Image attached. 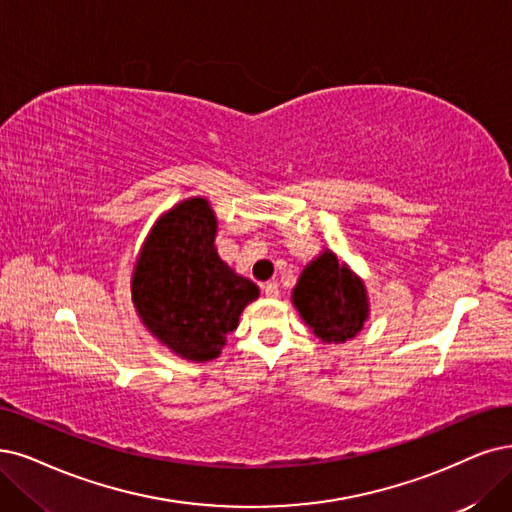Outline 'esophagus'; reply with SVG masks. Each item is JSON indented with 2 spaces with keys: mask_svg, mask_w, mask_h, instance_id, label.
Listing matches in <instances>:
<instances>
[{
  "mask_svg": "<svg viewBox=\"0 0 512 512\" xmlns=\"http://www.w3.org/2000/svg\"><path fill=\"white\" fill-rule=\"evenodd\" d=\"M263 293H266V297H278V293H280V289H278V285L276 282H266V285H263Z\"/></svg>",
  "mask_w": 512,
  "mask_h": 512,
  "instance_id": "34e87169",
  "label": "esophagus"
}]
</instances>
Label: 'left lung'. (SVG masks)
Instances as JSON below:
<instances>
[{
    "label": "left lung",
    "mask_w": 512,
    "mask_h": 512,
    "mask_svg": "<svg viewBox=\"0 0 512 512\" xmlns=\"http://www.w3.org/2000/svg\"><path fill=\"white\" fill-rule=\"evenodd\" d=\"M291 297L299 316L325 344L356 337L369 318L365 282L331 251L308 263Z\"/></svg>",
    "instance_id": "8db88e82"
}]
</instances>
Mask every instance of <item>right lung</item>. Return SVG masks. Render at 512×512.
I'll use <instances>...</instances> for the list:
<instances>
[{"mask_svg": "<svg viewBox=\"0 0 512 512\" xmlns=\"http://www.w3.org/2000/svg\"><path fill=\"white\" fill-rule=\"evenodd\" d=\"M217 217L206 198L164 213L132 270V304L147 331L187 361H213L259 287L217 255Z\"/></svg>", "mask_w": 512, "mask_h": 512, "instance_id": "1", "label": "right lung"}]
</instances>
